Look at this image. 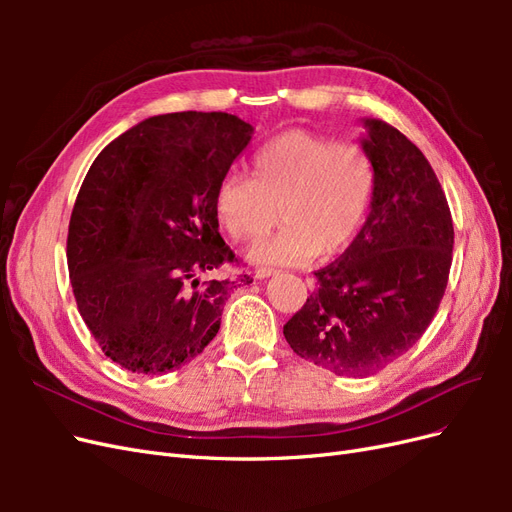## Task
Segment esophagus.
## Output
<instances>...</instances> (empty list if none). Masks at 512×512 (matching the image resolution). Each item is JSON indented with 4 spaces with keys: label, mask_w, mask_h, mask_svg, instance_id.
<instances>
[{
    "label": "esophagus",
    "mask_w": 512,
    "mask_h": 512,
    "mask_svg": "<svg viewBox=\"0 0 512 512\" xmlns=\"http://www.w3.org/2000/svg\"><path fill=\"white\" fill-rule=\"evenodd\" d=\"M277 271L275 269H269V267H258L256 271H254V277L256 280H265V277H271V275H275Z\"/></svg>",
    "instance_id": "obj_1"
}]
</instances>
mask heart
<instances>
[{"label":"heart","instance_id":"heart-1","mask_svg":"<svg viewBox=\"0 0 512 512\" xmlns=\"http://www.w3.org/2000/svg\"><path fill=\"white\" fill-rule=\"evenodd\" d=\"M374 188V162L361 145L294 128L254 153L250 177L224 175L213 207L228 235L241 243L265 237L280 215L284 228L250 256L271 265H301L348 250L367 220Z\"/></svg>","mask_w":512,"mask_h":512}]
</instances>
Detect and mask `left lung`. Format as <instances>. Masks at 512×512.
<instances>
[{
  "instance_id": "1",
  "label": "left lung",
  "mask_w": 512,
  "mask_h": 512,
  "mask_svg": "<svg viewBox=\"0 0 512 512\" xmlns=\"http://www.w3.org/2000/svg\"><path fill=\"white\" fill-rule=\"evenodd\" d=\"M376 170L371 211L348 250L316 271L318 290L284 324L301 359L335 376L367 378L406 354L444 297L453 218L431 164L380 119H363Z\"/></svg>"
}]
</instances>
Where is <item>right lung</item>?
<instances>
[{"mask_svg":"<svg viewBox=\"0 0 512 512\" xmlns=\"http://www.w3.org/2000/svg\"><path fill=\"white\" fill-rule=\"evenodd\" d=\"M252 134L237 115L168 113L123 132L91 164L68 228L70 282L87 329L123 369L175 371L220 331L241 284L198 286V273L235 262L213 196Z\"/></svg>","mask_w":512,"mask_h":512,"instance_id":"1","label":"right lung"}]
</instances>
